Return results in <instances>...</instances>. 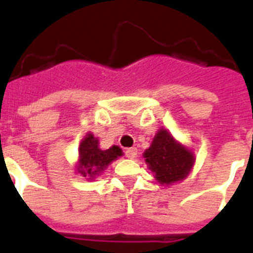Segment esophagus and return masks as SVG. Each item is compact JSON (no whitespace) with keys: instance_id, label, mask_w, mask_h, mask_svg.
I'll return each mask as SVG.
<instances>
[{"instance_id":"obj_1","label":"esophagus","mask_w":253,"mask_h":253,"mask_svg":"<svg viewBox=\"0 0 253 253\" xmlns=\"http://www.w3.org/2000/svg\"><path fill=\"white\" fill-rule=\"evenodd\" d=\"M137 148H134V147H131V148H128L126 151H125V156L128 158H130V160H133V158L137 157Z\"/></svg>"}]
</instances>
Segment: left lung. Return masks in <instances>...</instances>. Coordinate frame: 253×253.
<instances>
[{
  "instance_id": "8db88e82",
  "label": "left lung",
  "mask_w": 253,
  "mask_h": 253,
  "mask_svg": "<svg viewBox=\"0 0 253 253\" xmlns=\"http://www.w3.org/2000/svg\"><path fill=\"white\" fill-rule=\"evenodd\" d=\"M143 157L153 177L162 186H169L185 180L195 165V154L189 147L181 144L167 129L156 133L151 146Z\"/></svg>"
}]
</instances>
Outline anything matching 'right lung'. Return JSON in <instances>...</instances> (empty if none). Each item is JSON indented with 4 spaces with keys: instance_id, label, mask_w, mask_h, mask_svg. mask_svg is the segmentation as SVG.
I'll use <instances>...</instances> for the list:
<instances>
[{
    "instance_id": "1",
    "label": "right lung",
    "mask_w": 253,
    "mask_h": 253,
    "mask_svg": "<svg viewBox=\"0 0 253 253\" xmlns=\"http://www.w3.org/2000/svg\"><path fill=\"white\" fill-rule=\"evenodd\" d=\"M120 147L113 146L107 149L100 148L99 138L91 131L84 135L78 147V161L76 165V172L84 176L86 180L93 181L100 176L107 166L123 156Z\"/></svg>"
}]
</instances>
